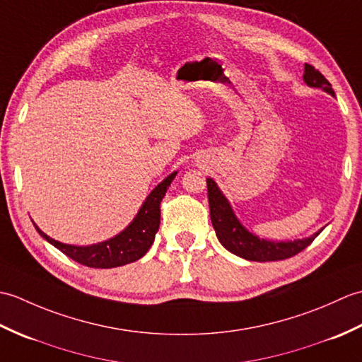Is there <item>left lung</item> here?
<instances>
[{"label":"left lung","mask_w":362,"mask_h":362,"mask_svg":"<svg viewBox=\"0 0 362 362\" xmlns=\"http://www.w3.org/2000/svg\"><path fill=\"white\" fill-rule=\"evenodd\" d=\"M303 81L306 86L314 88H322L327 93L334 96V90L332 88L325 76L317 71L313 65L305 64V73ZM206 188H209V204H210V218L211 224L214 227V232L219 243L224 247L235 253V255L245 258L249 261H279L286 259L297 255L298 252L308 247L314 241V238L319 236L322 230L314 233L310 238H303V240H294V241H267L259 240L257 235L250 233L245 228L230 206L226 196L221 193L216 182L213 179H206Z\"/></svg>","instance_id":"8db88e82"}]
</instances>
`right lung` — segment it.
<instances>
[{"label": "right lung", "instance_id": "obj_1", "mask_svg": "<svg viewBox=\"0 0 362 362\" xmlns=\"http://www.w3.org/2000/svg\"><path fill=\"white\" fill-rule=\"evenodd\" d=\"M175 174L177 173L168 175L163 182L158 183V185L151 191V194L146 197L140 211H138L134 221L130 222L129 227H126L121 233L104 243L83 245V247L82 245L64 244L52 240V238L43 233L35 224L34 227L46 241L54 245V247H57L60 252L65 253L66 257H70L71 259L78 261V263L87 267L110 269L129 264L132 263V261L140 259L152 245L153 238H156L160 226L161 199L165 197Z\"/></svg>", "mask_w": 362, "mask_h": 362}]
</instances>
